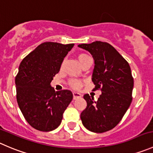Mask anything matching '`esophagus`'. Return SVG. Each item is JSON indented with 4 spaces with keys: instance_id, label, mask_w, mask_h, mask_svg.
I'll return each mask as SVG.
<instances>
[{
    "instance_id": "34e87169",
    "label": "esophagus",
    "mask_w": 153,
    "mask_h": 153,
    "mask_svg": "<svg viewBox=\"0 0 153 153\" xmlns=\"http://www.w3.org/2000/svg\"><path fill=\"white\" fill-rule=\"evenodd\" d=\"M73 97H74V99L76 100L77 98H79L82 97V94L80 93H78V92H73Z\"/></svg>"
}]
</instances>
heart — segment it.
<instances>
[{"instance_id":"1","label":"heart","mask_w":153,"mask_h":153,"mask_svg":"<svg viewBox=\"0 0 153 153\" xmlns=\"http://www.w3.org/2000/svg\"><path fill=\"white\" fill-rule=\"evenodd\" d=\"M88 58H90V56L86 53H80L79 54L78 56H77V59H78L80 64H82L85 60L87 59ZM69 84H70L71 87L73 88L74 89L80 88L82 87V82L78 79H71L70 82H69Z\"/></svg>"}]
</instances>
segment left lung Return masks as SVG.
Instances as JSON below:
<instances>
[{
  "instance_id": "1",
  "label": "left lung",
  "mask_w": 153,
  "mask_h": 153,
  "mask_svg": "<svg viewBox=\"0 0 153 153\" xmlns=\"http://www.w3.org/2000/svg\"><path fill=\"white\" fill-rule=\"evenodd\" d=\"M78 47L93 56V91H102L97 101L88 94L84 95L87 106L80 114L82 122L93 132L109 131L120 123L132 100L134 80L131 68L127 61L107 42L96 41Z\"/></svg>"
}]
</instances>
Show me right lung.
I'll return each instance as SVG.
<instances>
[{"label":"right lung","mask_w":153,"mask_h":153,"mask_svg":"<svg viewBox=\"0 0 153 153\" xmlns=\"http://www.w3.org/2000/svg\"><path fill=\"white\" fill-rule=\"evenodd\" d=\"M74 45L44 42L19 65L16 76L17 102L27 123L36 129L49 131L58 127L73 99L71 91L56 92L51 82Z\"/></svg>","instance_id":"1"}]
</instances>
